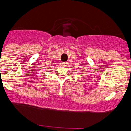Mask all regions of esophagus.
<instances>
[{
    "instance_id": "34e87169",
    "label": "esophagus",
    "mask_w": 131,
    "mask_h": 131,
    "mask_svg": "<svg viewBox=\"0 0 131 131\" xmlns=\"http://www.w3.org/2000/svg\"><path fill=\"white\" fill-rule=\"evenodd\" d=\"M67 62H61V66H62V67H66V66H67Z\"/></svg>"
}]
</instances>
